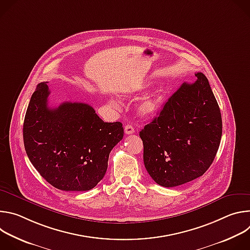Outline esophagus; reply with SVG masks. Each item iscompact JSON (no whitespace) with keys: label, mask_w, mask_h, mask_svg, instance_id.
Here are the masks:
<instances>
[{"label":"esophagus","mask_w":250,"mask_h":250,"mask_svg":"<svg viewBox=\"0 0 250 250\" xmlns=\"http://www.w3.org/2000/svg\"><path fill=\"white\" fill-rule=\"evenodd\" d=\"M125 132L126 134H131V133H133V132H134L133 126H132L131 125H125Z\"/></svg>","instance_id":"esophagus-1"}]
</instances>
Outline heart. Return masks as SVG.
I'll list each match as a JSON object with an SVG mask.
<instances>
[{"label": "heart", "instance_id": "1", "mask_svg": "<svg viewBox=\"0 0 250 250\" xmlns=\"http://www.w3.org/2000/svg\"><path fill=\"white\" fill-rule=\"evenodd\" d=\"M164 100V92L162 89H156L141 100L138 105V111L140 115L150 118L157 114ZM111 104L118 106L117 101L111 100Z\"/></svg>", "mask_w": 250, "mask_h": 250}]
</instances>
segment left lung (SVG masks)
Here are the masks:
<instances>
[{
  "instance_id": "1",
  "label": "left lung",
  "mask_w": 250,
  "mask_h": 250,
  "mask_svg": "<svg viewBox=\"0 0 250 250\" xmlns=\"http://www.w3.org/2000/svg\"><path fill=\"white\" fill-rule=\"evenodd\" d=\"M183 83L165 103L157 118L139 132L144 161L160 186L175 187L202 176L218 152L222 115L207 77Z\"/></svg>"
}]
</instances>
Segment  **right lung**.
<instances>
[{
  "mask_svg": "<svg viewBox=\"0 0 250 250\" xmlns=\"http://www.w3.org/2000/svg\"><path fill=\"white\" fill-rule=\"evenodd\" d=\"M47 82L32 94L23 122L26 154L39 173L63 191H89L105 174L109 155L124 137L123 124L104 123L88 104L49 108Z\"/></svg>",
  "mask_w": 250,
  "mask_h": 250,
  "instance_id": "right-lung-1",
  "label": "right lung"
}]
</instances>
